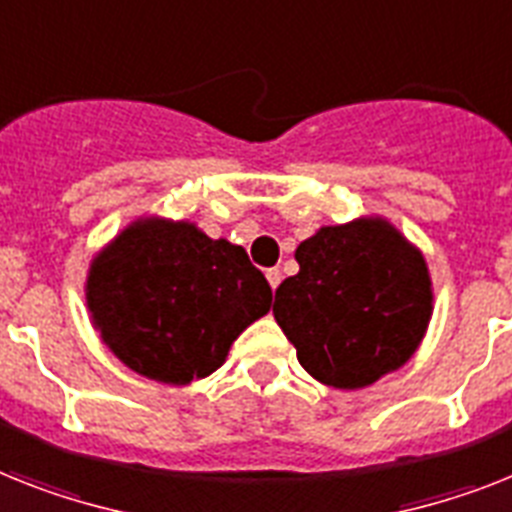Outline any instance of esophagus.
<instances>
[{"label":"esophagus","mask_w":512,"mask_h":512,"mask_svg":"<svg viewBox=\"0 0 512 512\" xmlns=\"http://www.w3.org/2000/svg\"><path fill=\"white\" fill-rule=\"evenodd\" d=\"M266 280H269V285H272V290H277L282 282V274L277 266H272V269H266Z\"/></svg>","instance_id":"obj_1"}]
</instances>
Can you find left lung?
<instances>
[{
  "label": "left lung",
  "mask_w": 512,
  "mask_h": 512,
  "mask_svg": "<svg viewBox=\"0 0 512 512\" xmlns=\"http://www.w3.org/2000/svg\"><path fill=\"white\" fill-rule=\"evenodd\" d=\"M298 274L277 287L274 319L316 382L363 390L411 361L434 311L421 248L390 219L324 225L295 248Z\"/></svg>",
  "instance_id": "1"
}]
</instances>
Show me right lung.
I'll use <instances>...</instances> for the list:
<instances>
[{
    "label": "right lung",
    "mask_w": 512,
    "mask_h": 512,
    "mask_svg": "<svg viewBox=\"0 0 512 512\" xmlns=\"http://www.w3.org/2000/svg\"><path fill=\"white\" fill-rule=\"evenodd\" d=\"M86 306L101 342L162 384L204 379L272 306V287L225 238L196 222L135 217L88 264Z\"/></svg>",
    "instance_id": "right-lung-1"
}]
</instances>
